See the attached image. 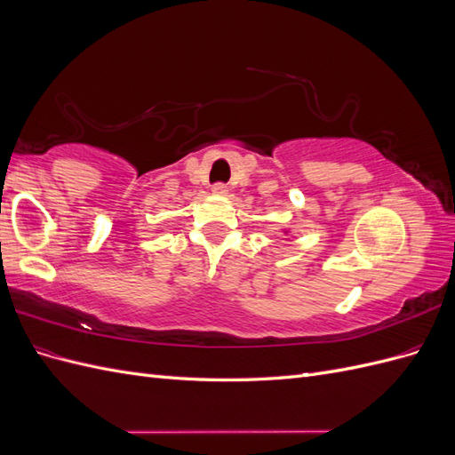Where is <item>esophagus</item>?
<instances>
[{
  "label": "esophagus",
  "mask_w": 455,
  "mask_h": 455,
  "mask_svg": "<svg viewBox=\"0 0 455 455\" xmlns=\"http://www.w3.org/2000/svg\"><path fill=\"white\" fill-rule=\"evenodd\" d=\"M212 194H214V196H228V186H226V184H216V186H212Z\"/></svg>",
  "instance_id": "34e87169"
}]
</instances>
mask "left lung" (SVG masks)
Returning <instances> with one entry per match:
<instances>
[{
    "label": "left lung",
    "mask_w": 455,
    "mask_h": 455,
    "mask_svg": "<svg viewBox=\"0 0 455 455\" xmlns=\"http://www.w3.org/2000/svg\"><path fill=\"white\" fill-rule=\"evenodd\" d=\"M279 231H283V233H284V235H288V233H291L292 229H291V228H281Z\"/></svg>",
    "instance_id": "8db88e82"
}]
</instances>
